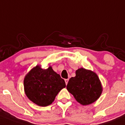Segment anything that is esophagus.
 Wrapping results in <instances>:
<instances>
[{
	"label": "esophagus",
	"mask_w": 125,
	"mask_h": 125,
	"mask_svg": "<svg viewBox=\"0 0 125 125\" xmlns=\"http://www.w3.org/2000/svg\"><path fill=\"white\" fill-rule=\"evenodd\" d=\"M68 82H69V79H68V78H67V79H65V82H66V85H67V84Z\"/></svg>",
	"instance_id": "esophagus-1"
}]
</instances>
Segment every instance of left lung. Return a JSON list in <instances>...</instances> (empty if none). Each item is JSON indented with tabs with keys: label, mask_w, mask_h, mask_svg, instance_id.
Returning a JSON list of instances; mask_svg holds the SVG:
<instances>
[{
	"label": "left lung",
	"mask_w": 125,
	"mask_h": 125,
	"mask_svg": "<svg viewBox=\"0 0 125 125\" xmlns=\"http://www.w3.org/2000/svg\"><path fill=\"white\" fill-rule=\"evenodd\" d=\"M75 75L69 80L67 90L82 105L92 104L100 97L103 91L99 77L94 72L84 68L77 70Z\"/></svg>",
	"instance_id": "left-lung-1"
}]
</instances>
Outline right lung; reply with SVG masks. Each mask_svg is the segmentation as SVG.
Masks as SVG:
<instances>
[{"label": "right lung", "mask_w": 125, "mask_h": 125, "mask_svg": "<svg viewBox=\"0 0 125 125\" xmlns=\"http://www.w3.org/2000/svg\"><path fill=\"white\" fill-rule=\"evenodd\" d=\"M66 87V83L50 66L43 69L40 66L32 69L24 79V88L27 97L37 105H50L58 93Z\"/></svg>", "instance_id": "right-lung-1"}]
</instances>
